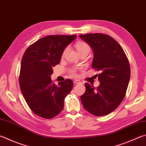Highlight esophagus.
<instances>
[{
  "mask_svg": "<svg viewBox=\"0 0 146 146\" xmlns=\"http://www.w3.org/2000/svg\"><path fill=\"white\" fill-rule=\"evenodd\" d=\"M73 83H74V84H82V82L78 80H75L73 81Z\"/></svg>",
  "mask_w": 146,
  "mask_h": 146,
  "instance_id": "1",
  "label": "esophagus"
}]
</instances>
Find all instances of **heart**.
<instances>
[{
  "mask_svg": "<svg viewBox=\"0 0 146 146\" xmlns=\"http://www.w3.org/2000/svg\"><path fill=\"white\" fill-rule=\"evenodd\" d=\"M76 50H77L78 52L80 54H82V53H84V52H87L89 54L90 51H91V48H90L89 44L86 43H85V42H83V41L78 42V43L76 44ZM68 48H66L64 50V52H63V54H62V56H64L66 53L68 51ZM71 73L75 75V71L72 70L71 71Z\"/></svg>",
  "mask_w": 146,
  "mask_h": 146,
  "instance_id": "heart-1",
  "label": "heart"
}]
</instances>
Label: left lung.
<instances>
[{"instance_id": "obj_1", "label": "left lung", "mask_w": 146, "mask_h": 146, "mask_svg": "<svg viewBox=\"0 0 146 146\" xmlns=\"http://www.w3.org/2000/svg\"><path fill=\"white\" fill-rule=\"evenodd\" d=\"M94 53L92 68L100 71L97 88L88 83L80 99L85 109L96 116L113 112L123 102L130 78V67L123 49L112 37L95 33L80 35Z\"/></svg>"}]
</instances>
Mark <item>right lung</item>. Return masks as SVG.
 I'll use <instances>...</instances> for the list:
<instances>
[{"mask_svg": "<svg viewBox=\"0 0 146 146\" xmlns=\"http://www.w3.org/2000/svg\"><path fill=\"white\" fill-rule=\"evenodd\" d=\"M76 35H51L39 39L26 50L21 62L19 84L33 112L44 119L55 117L64 108V99L72 90L70 79L52 83L53 67L59 64L65 48Z\"/></svg>", "mask_w": 146, "mask_h": 146, "instance_id": "obj_1", "label": "right lung"}]
</instances>
